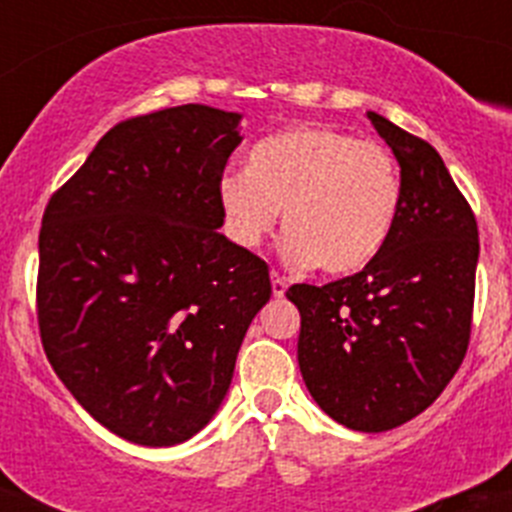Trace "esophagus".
Wrapping results in <instances>:
<instances>
[{"instance_id": "obj_1", "label": "esophagus", "mask_w": 512, "mask_h": 512, "mask_svg": "<svg viewBox=\"0 0 512 512\" xmlns=\"http://www.w3.org/2000/svg\"><path fill=\"white\" fill-rule=\"evenodd\" d=\"M271 292H274V297H284V292H287V279L279 277L277 271H271Z\"/></svg>"}]
</instances>
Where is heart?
<instances>
[{"mask_svg": "<svg viewBox=\"0 0 512 512\" xmlns=\"http://www.w3.org/2000/svg\"><path fill=\"white\" fill-rule=\"evenodd\" d=\"M217 202L235 246H261L282 210L284 259L346 277L372 264L390 241L402 182L379 143L328 125H295L259 140L246 171H225Z\"/></svg>", "mask_w": 512, "mask_h": 512, "instance_id": "obj_1", "label": "heart"}]
</instances>
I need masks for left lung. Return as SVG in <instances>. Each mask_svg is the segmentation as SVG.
Here are the masks:
<instances>
[{
  "label": "left lung",
  "mask_w": 512,
  "mask_h": 512,
  "mask_svg": "<svg viewBox=\"0 0 512 512\" xmlns=\"http://www.w3.org/2000/svg\"><path fill=\"white\" fill-rule=\"evenodd\" d=\"M400 164L402 205L377 259L338 282L287 289L312 400L351 431L382 433L433 405L464 361L479 233L436 148L369 112Z\"/></svg>",
  "instance_id": "obj_1"
}]
</instances>
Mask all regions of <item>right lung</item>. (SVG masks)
<instances>
[{"label":"right lung","instance_id":"add662e5","mask_svg":"<svg viewBox=\"0 0 512 512\" xmlns=\"http://www.w3.org/2000/svg\"><path fill=\"white\" fill-rule=\"evenodd\" d=\"M241 117L182 104L120 122L45 207V356L81 408L140 446L210 423L271 297L269 266L217 230Z\"/></svg>","mask_w":512,"mask_h":512}]
</instances>
